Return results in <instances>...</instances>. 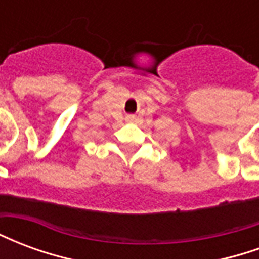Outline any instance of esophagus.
Wrapping results in <instances>:
<instances>
[{
	"instance_id": "34e87169",
	"label": "esophagus",
	"mask_w": 259,
	"mask_h": 259,
	"mask_svg": "<svg viewBox=\"0 0 259 259\" xmlns=\"http://www.w3.org/2000/svg\"><path fill=\"white\" fill-rule=\"evenodd\" d=\"M127 119H129V120H133V119H135V116H133V115H130V116Z\"/></svg>"
}]
</instances>
